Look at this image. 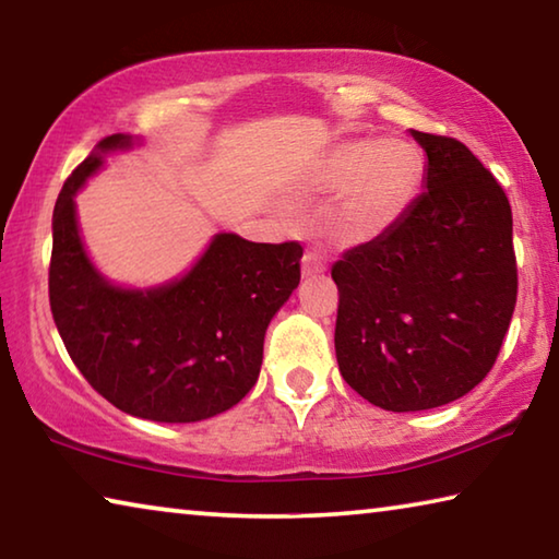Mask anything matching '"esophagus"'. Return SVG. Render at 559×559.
I'll use <instances>...</instances> for the list:
<instances>
[{
    "label": "esophagus",
    "mask_w": 559,
    "mask_h": 559,
    "mask_svg": "<svg viewBox=\"0 0 559 559\" xmlns=\"http://www.w3.org/2000/svg\"><path fill=\"white\" fill-rule=\"evenodd\" d=\"M325 271V259L318 251H306L302 257V276H318Z\"/></svg>",
    "instance_id": "obj_1"
}]
</instances>
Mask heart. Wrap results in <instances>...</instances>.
<instances>
[{"instance_id":"heart-1","label":"heart","mask_w":559,"mask_h":559,"mask_svg":"<svg viewBox=\"0 0 559 559\" xmlns=\"http://www.w3.org/2000/svg\"><path fill=\"white\" fill-rule=\"evenodd\" d=\"M310 185L343 192L335 212L340 239L370 241L402 219L421 185L419 153L404 140H355L316 167Z\"/></svg>"}]
</instances>
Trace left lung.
<instances>
[{
    "instance_id": "obj_1",
    "label": "left lung",
    "mask_w": 559,
    "mask_h": 559,
    "mask_svg": "<svg viewBox=\"0 0 559 559\" xmlns=\"http://www.w3.org/2000/svg\"><path fill=\"white\" fill-rule=\"evenodd\" d=\"M412 135L429 159L427 189L330 271L340 374L386 412L433 409L484 382L518 298L503 187L456 138Z\"/></svg>"
}]
</instances>
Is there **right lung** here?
Returning a JSON list of instances; mask_svg holds the SVG:
<instances>
[{"instance_id":"add662e5","label":"right lung","mask_w":559,"mask_h":559,"mask_svg":"<svg viewBox=\"0 0 559 559\" xmlns=\"http://www.w3.org/2000/svg\"><path fill=\"white\" fill-rule=\"evenodd\" d=\"M128 145L108 135L98 150ZM98 167V155L83 159L53 206L49 302L73 365L140 419L187 424L231 409L259 380L263 335L298 286L302 246L219 234L185 278L116 288L91 266L75 226L73 194Z\"/></svg>"}]
</instances>
